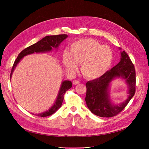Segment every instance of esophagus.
Masks as SVG:
<instances>
[{"mask_svg": "<svg viewBox=\"0 0 149 149\" xmlns=\"http://www.w3.org/2000/svg\"><path fill=\"white\" fill-rule=\"evenodd\" d=\"M79 81H78V80H74L73 81V84H74V85H76V84H79Z\"/></svg>", "mask_w": 149, "mask_h": 149, "instance_id": "1", "label": "esophagus"}]
</instances>
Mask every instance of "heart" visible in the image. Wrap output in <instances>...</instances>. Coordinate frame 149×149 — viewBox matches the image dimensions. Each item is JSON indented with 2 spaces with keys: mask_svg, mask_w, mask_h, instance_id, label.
<instances>
[{
  "mask_svg": "<svg viewBox=\"0 0 149 149\" xmlns=\"http://www.w3.org/2000/svg\"><path fill=\"white\" fill-rule=\"evenodd\" d=\"M113 61L110 47L92 38L78 40L72 43L70 52L63 53V62L66 68L73 71L81 64L83 74L89 79L101 77L109 71Z\"/></svg>",
  "mask_w": 149,
  "mask_h": 149,
  "instance_id": "obj_1",
  "label": "heart"
}]
</instances>
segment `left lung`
Here are the masks:
<instances>
[{
    "instance_id": "1",
    "label": "left lung",
    "mask_w": 149,
    "mask_h": 149,
    "mask_svg": "<svg viewBox=\"0 0 149 149\" xmlns=\"http://www.w3.org/2000/svg\"><path fill=\"white\" fill-rule=\"evenodd\" d=\"M121 50V48H119ZM123 80L128 86V97L123 103L116 105L112 102L110 86L116 79ZM85 101L88 109L94 114L111 118L119 114L127 106L136 91V71L130 58L124 51H120V61L101 77L86 83Z\"/></svg>"
}]
</instances>
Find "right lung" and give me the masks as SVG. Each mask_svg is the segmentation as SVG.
<instances>
[{"label":"right lung","mask_w":149,"mask_h":149,"mask_svg":"<svg viewBox=\"0 0 149 149\" xmlns=\"http://www.w3.org/2000/svg\"><path fill=\"white\" fill-rule=\"evenodd\" d=\"M68 36L66 34L63 35H49L47 36L44 37L41 40H40L38 42L34 43L32 45H31L26 48L24 49L23 51H22L20 54L17 58L14 63H13L12 69L10 73V79L12 76L13 72L14 71L15 68L17 65L19 63L20 61L22 60L24 56L31 55L35 53H47V52H51L54 49L58 50V47L61 43L62 42H63ZM72 86V83L69 80L63 81L61 82L60 88L58 94L57 95L56 99L53 103V104L49 109L46 111L41 112L39 114H36L35 115L37 116L41 117H47L53 114L54 112H55L59 108L61 107L63 101V96L66 91L70 89Z\"/></svg>","instance_id":"add662e5"}]
</instances>
